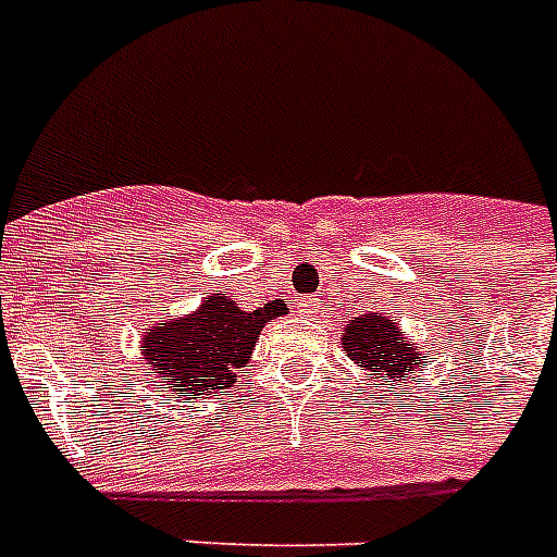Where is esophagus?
Masks as SVG:
<instances>
[{
    "instance_id": "34e87169",
    "label": "esophagus",
    "mask_w": 557,
    "mask_h": 557,
    "mask_svg": "<svg viewBox=\"0 0 557 557\" xmlns=\"http://www.w3.org/2000/svg\"><path fill=\"white\" fill-rule=\"evenodd\" d=\"M318 309H320L318 297H300V300H297V311H300V314H306V318L318 314Z\"/></svg>"
}]
</instances>
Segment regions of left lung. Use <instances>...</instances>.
<instances>
[{
	"label": "left lung",
	"instance_id": "8db88e82",
	"mask_svg": "<svg viewBox=\"0 0 557 557\" xmlns=\"http://www.w3.org/2000/svg\"><path fill=\"white\" fill-rule=\"evenodd\" d=\"M343 349L369 372L386 374V381H383L386 386L395 377L411 374L418 366L414 346L404 341V334L395 323H388L386 318H377V314H363V318L351 320L343 334Z\"/></svg>",
	"mask_w": 557,
	"mask_h": 557
}]
</instances>
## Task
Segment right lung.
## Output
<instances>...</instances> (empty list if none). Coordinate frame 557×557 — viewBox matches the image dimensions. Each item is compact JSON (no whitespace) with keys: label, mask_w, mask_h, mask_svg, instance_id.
I'll use <instances>...</instances> for the list:
<instances>
[{"label":"right lung","mask_w":557,"mask_h":557,"mask_svg":"<svg viewBox=\"0 0 557 557\" xmlns=\"http://www.w3.org/2000/svg\"><path fill=\"white\" fill-rule=\"evenodd\" d=\"M286 311L283 300L243 311L234 300L206 297L191 318L151 325L143 337V355L180 397L216 395L237 383L263 325Z\"/></svg>","instance_id":"right-lung-1"}]
</instances>
